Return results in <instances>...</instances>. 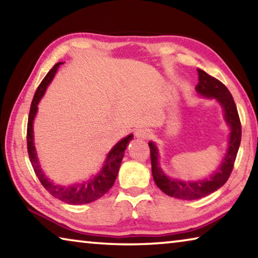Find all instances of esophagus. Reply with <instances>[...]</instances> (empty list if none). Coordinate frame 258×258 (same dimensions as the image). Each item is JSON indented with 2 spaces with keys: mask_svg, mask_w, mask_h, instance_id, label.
<instances>
[{
  "mask_svg": "<svg viewBox=\"0 0 258 258\" xmlns=\"http://www.w3.org/2000/svg\"><path fill=\"white\" fill-rule=\"evenodd\" d=\"M151 135V131L149 128H146V127H141V128H138L135 131V137L139 138V139H148L150 138Z\"/></svg>",
  "mask_w": 258,
  "mask_h": 258,
  "instance_id": "34e87169",
  "label": "esophagus"
}]
</instances>
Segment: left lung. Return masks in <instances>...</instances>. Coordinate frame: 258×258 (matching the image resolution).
I'll return each instance as SVG.
<instances>
[{"label":"left lung","mask_w":258,"mask_h":258,"mask_svg":"<svg viewBox=\"0 0 258 258\" xmlns=\"http://www.w3.org/2000/svg\"><path fill=\"white\" fill-rule=\"evenodd\" d=\"M198 75L199 83L196 86V91L202 97L214 98L220 102L224 110V118L231 128L228 151L224 159L222 160V164L218 166L217 171L211 175V177L205 178V180L194 182L174 180L166 176L165 173L161 171L158 163V149L154 142H149L151 171L157 186L169 197L184 200L206 197L225 184L233 169L235 157H237L240 141H241V123H240L237 106L228 87L202 69H198Z\"/></svg>","instance_id":"8db88e82"}]
</instances>
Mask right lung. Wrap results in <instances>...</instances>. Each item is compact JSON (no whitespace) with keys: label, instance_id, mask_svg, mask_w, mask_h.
Returning <instances> with one entry per match:
<instances>
[{"label":"right lung","instance_id":"right-lung-1","mask_svg":"<svg viewBox=\"0 0 258 258\" xmlns=\"http://www.w3.org/2000/svg\"><path fill=\"white\" fill-rule=\"evenodd\" d=\"M62 62L55 63L52 67L51 71L46 74V76L43 78L41 84L38 85L36 92L34 94L32 104H30V110L28 116L27 124V150L30 163L34 168V172L38 177V180L42 183V185L45 187L46 191H49L53 197L61 200V202L71 204V205H82L94 202L99 198H101L106 192L110 189L116 181L117 174H118L121 159H123L124 151L127 147V143L132 140L133 134H130L127 137L121 139L117 145L112 148L107 156V159L104 161L103 167L101 168L97 175L86 182L80 183V184H74L68 186L56 185L53 184L49 178H47L42 168L38 164V159L36 157V150L34 147V134H33V121L37 112V104L40 102L43 95L45 93L47 85L50 84L52 78L54 77L56 69Z\"/></svg>","mask_w":258,"mask_h":258}]
</instances>
